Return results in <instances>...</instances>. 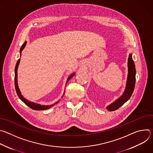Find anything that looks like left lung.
<instances>
[{
    "label": "left lung",
    "mask_w": 153,
    "mask_h": 153,
    "mask_svg": "<svg viewBox=\"0 0 153 153\" xmlns=\"http://www.w3.org/2000/svg\"><path fill=\"white\" fill-rule=\"evenodd\" d=\"M136 73L135 64L132 58V54H129L128 59V76L125 91L120 97L106 106V109L109 111H113L117 110L129 99L134 89Z\"/></svg>",
    "instance_id": "1"
}]
</instances>
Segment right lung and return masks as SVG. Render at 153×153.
Segmentation results:
<instances>
[{"instance_id": "right-lung-1", "label": "right lung", "mask_w": 153, "mask_h": 153, "mask_svg": "<svg viewBox=\"0 0 153 153\" xmlns=\"http://www.w3.org/2000/svg\"><path fill=\"white\" fill-rule=\"evenodd\" d=\"M27 45V41H25L24 44L22 45L20 49V57H21V54H22V51H23V50L24 49V48ZM20 58L17 60V63H16V67H15V76H14V83H15V88H16V93H17V96H19V99L22 101L24 103H25L28 106H29L30 108H31V109H33V110H38V111H40V110H48V109L51 108L52 106H53L55 104H56L57 103L59 102V101H57V102H56L54 104H52V105H40L39 103H34V102H32L27 99H26L21 94V92L19 90V88L18 86V83H17V69H18V67H19V63H20ZM75 75V73L71 74L67 79V82H66V84L68 83V82ZM64 95V94H63Z\"/></svg>"}]
</instances>
